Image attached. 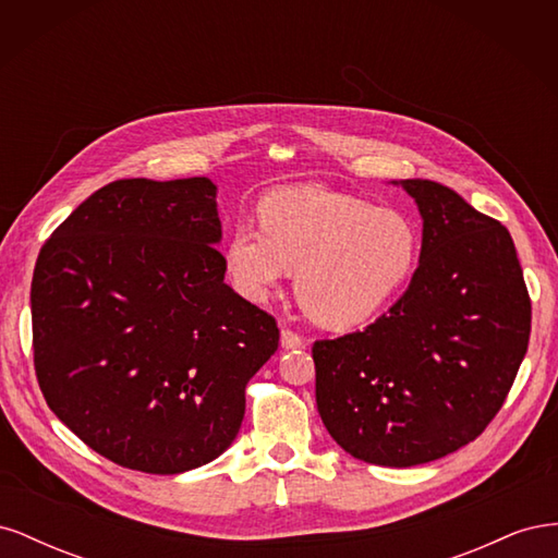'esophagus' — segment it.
Wrapping results in <instances>:
<instances>
[{"label":"esophagus","instance_id":"esophagus-1","mask_svg":"<svg viewBox=\"0 0 558 558\" xmlns=\"http://www.w3.org/2000/svg\"><path fill=\"white\" fill-rule=\"evenodd\" d=\"M281 347L283 349H302L305 347V337L293 332L291 328H281Z\"/></svg>","mask_w":558,"mask_h":558}]
</instances>
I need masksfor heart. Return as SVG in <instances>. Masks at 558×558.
I'll return each mask as SVG.
<instances>
[{
  "mask_svg": "<svg viewBox=\"0 0 558 558\" xmlns=\"http://www.w3.org/2000/svg\"><path fill=\"white\" fill-rule=\"evenodd\" d=\"M260 230L238 226L226 267L238 291L265 300L295 269V295L316 324L356 328L377 318L416 272L421 234L412 218L363 197L305 183L269 193Z\"/></svg>",
  "mask_w": 558,
  "mask_h": 558,
  "instance_id": "obj_1",
  "label": "heart"
}]
</instances>
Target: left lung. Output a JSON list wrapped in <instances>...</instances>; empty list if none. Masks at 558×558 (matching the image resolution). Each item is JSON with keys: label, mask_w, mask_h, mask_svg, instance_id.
I'll return each instance as SVG.
<instances>
[{"label": "left lung", "mask_w": 558, "mask_h": 558, "mask_svg": "<svg viewBox=\"0 0 558 558\" xmlns=\"http://www.w3.org/2000/svg\"><path fill=\"white\" fill-rule=\"evenodd\" d=\"M400 183L424 218L410 289L365 330L312 347L316 408L332 440L388 468L442 459L480 437L531 335L508 228L442 183Z\"/></svg>", "instance_id": "8db88e82"}]
</instances>
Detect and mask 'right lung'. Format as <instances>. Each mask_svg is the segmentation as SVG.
Returning a JSON list of instances; mask_svg holds the SVG:
<instances>
[{
	"mask_svg": "<svg viewBox=\"0 0 558 558\" xmlns=\"http://www.w3.org/2000/svg\"><path fill=\"white\" fill-rule=\"evenodd\" d=\"M207 177L121 179L39 251L32 347L62 424L150 475L214 461L240 433L246 384L279 347L275 316L223 281Z\"/></svg>",
	"mask_w": 558,
	"mask_h": 558,
	"instance_id": "1",
	"label": "right lung"
}]
</instances>
